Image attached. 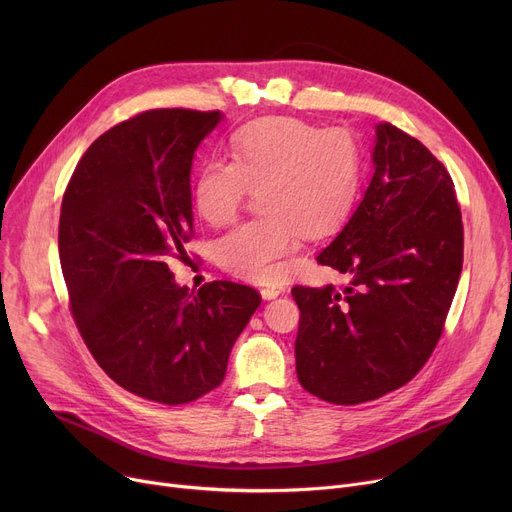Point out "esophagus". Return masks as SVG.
<instances>
[{
	"label": "esophagus",
	"instance_id": "34e87169",
	"mask_svg": "<svg viewBox=\"0 0 512 512\" xmlns=\"http://www.w3.org/2000/svg\"><path fill=\"white\" fill-rule=\"evenodd\" d=\"M282 286H265V288H261V297L265 299V301H272V299H276L278 294H282Z\"/></svg>",
	"mask_w": 512,
	"mask_h": 512
}]
</instances>
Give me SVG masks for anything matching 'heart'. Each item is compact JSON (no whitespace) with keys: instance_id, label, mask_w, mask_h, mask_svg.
<instances>
[{"instance_id":"b5f03b06","label":"heart","mask_w":512,"mask_h":512,"mask_svg":"<svg viewBox=\"0 0 512 512\" xmlns=\"http://www.w3.org/2000/svg\"><path fill=\"white\" fill-rule=\"evenodd\" d=\"M359 174V145L346 130L270 118L234 134L232 161H207L195 182V203L203 220L220 226L234 218L251 188L261 191L265 215L224 234L218 257L234 276L272 282L284 276L282 259L299 249L301 230L319 236L344 220Z\"/></svg>"}]
</instances>
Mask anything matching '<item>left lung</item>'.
Segmentation results:
<instances>
[{"instance_id":"left-lung-1","label":"left lung","mask_w":512,"mask_h":512,"mask_svg":"<svg viewBox=\"0 0 512 512\" xmlns=\"http://www.w3.org/2000/svg\"><path fill=\"white\" fill-rule=\"evenodd\" d=\"M363 199L317 255L344 288L294 286L297 375L334 405L375 400L415 378L436 348L463 270L454 184L425 145L375 126Z\"/></svg>"}]
</instances>
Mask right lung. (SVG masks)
<instances>
[{
    "label": "right lung",
    "instance_id": "right-lung-1",
    "mask_svg": "<svg viewBox=\"0 0 512 512\" xmlns=\"http://www.w3.org/2000/svg\"><path fill=\"white\" fill-rule=\"evenodd\" d=\"M220 112L149 110L87 149L60 213V263L76 326L124 390L184 405L224 382L236 338L257 311L251 286H178L188 259L195 151Z\"/></svg>",
    "mask_w": 512,
    "mask_h": 512
}]
</instances>
